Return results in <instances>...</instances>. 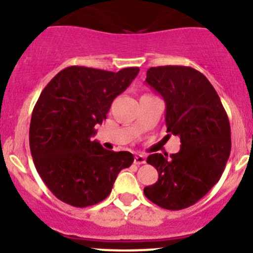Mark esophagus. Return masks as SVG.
<instances>
[{"label":"esophagus","instance_id":"34e87169","mask_svg":"<svg viewBox=\"0 0 253 253\" xmlns=\"http://www.w3.org/2000/svg\"><path fill=\"white\" fill-rule=\"evenodd\" d=\"M146 163V157L142 156V154H137L136 157H134V164H137V166H139V164H144Z\"/></svg>","mask_w":253,"mask_h":253}]
</instances>
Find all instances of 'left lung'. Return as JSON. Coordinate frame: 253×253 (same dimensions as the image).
Returning a JSON list of instances; mask_svg holds the SVG:
<instances>
[{
    "label": "left lung",
    "instance_id": "1",
    "mask_svg": "<svg viewBox=\"0 0 253 253\" xmlns=\"http://www.w3.org/2000/svg\"><path fill=\"white\" fill-rule=\"evenodd\" d=\"M146 83L166 102L167 132L180 138L178 153L148 156L158 180L143 189L147 199L168 210L199 202L219 181L231 152V131L219 95L190 67L149 68Z\"/></svg>",
    "mask_w": 253,
    "mask_h": 253
}]
</instances>
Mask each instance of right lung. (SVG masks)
Returning a JSON list of instances; mask_svg holds the SVG:
<instances>
[{"mask_svg":"<svg viewBox=\"0 0 253 253\" xmlns=\"http://www.w3.org/2000/svg\"><path fill=\"white\" fill-rule=\"evenodd\" d=\"M138 72L74 65L42 91L32 112L29 147L37 171L59 200L77 208L97 204L109 197L117 174L133 163L132 153L107 151L91 137Z\"/></svg>","mask_w":253,"mask_h":253,"instance_id":"1","label":"right lung"}]
</instances>
